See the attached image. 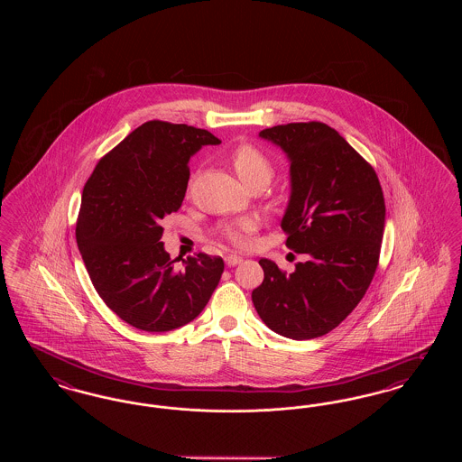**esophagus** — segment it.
I'll return each mask as SVG.
<instances>
[{"mask_svg": "<svg viewBox=\"0 0 462 462\" xmlns=\"http://www.w3.org/2000/svg\"><path fill=\"white\" fill-rule=\"evenodd\" d=\"M225 263H226V266H236V264L242 263V258L237 256V254H228L225 258Z\"/></svg>", "mask_w": 462, "mask_h": 462, "instance_id": "esophagus-1", "label": "esophagus"}]
</instances>
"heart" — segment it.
<instances>
[{
    "label": "heart",
    "instance_id": "heart-1",
    "mask_svg": "<svg viewBox=\"0 0 462 462\" xmlns=\"http://www.w3.org/2000/svg\"><path fill=\"white\" fill-rule=\"evenodd\" d=\"M230 162L245 187H251L256 183L266 185L273 175L270 159L260 149H256L254 145H249V143L239 145L230 154ZM253 230H254V221L241 220L223 226L221 234L226 241L232 242L234 245H245L249 242V236Z\"/></svg>",
    "mask_w": 462,
    "mask_h": 462
}]
</instances>
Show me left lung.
<instances>
[{"instance_id":"left-lung-1","label":"left lung","mask_w":462,"mask_h":462,"mask_svg":"<svg viewBox=\"0 0 462 462\" xmlns=\"http://www.w3.org/2000/svg\"><path fill=\"white\" fill-rule=\"evenodd\" d=\"M286 152L291 196L281 221L286 245L305 254L284 273L260 260L253 303L264 324L291 339L337 328L371 286L384 232V198L373 166L328 125L289 123L260 132Z\"/></svg>"}]
</instances>
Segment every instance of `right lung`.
<instances>
[{
	"label": "right lung",
	"instance_id": "add662e5",
	"mask_svg": "<svg viewBox=\"0 0 462 462\" xmlns=\"http://www.w3.org/2000/svg\"><path fill=\"white\" fill-rule=\"evenodd\" d=\"M218 143L208 130L149 121L98 161L83 189L79 253L98 296L136 329L192 322L220 282V256L199 253L175 270L161 242L164 217L185 198L190 157Z\"/></svg>",
	"mask_w": 462,
	"mask_h": 462
}]
</instances>
